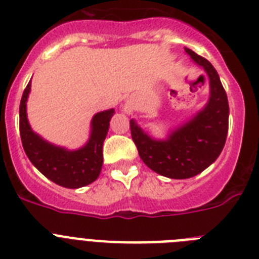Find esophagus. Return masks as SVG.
<instances>
[{"mask_svg":"<svg viewBox=\"0 0 259 259\" xmlns=\"http://www.w3.org/2000/svg\"><path fill=\"white\" fill-rule=\"evenodd\" d=\"M125 110H127V111H131V110H132L131 105H127V106H125Z\"/></svg>","mask_w":259,"mask_h":259,"instance_id":"1","label":"esophagus"}]
</instances>
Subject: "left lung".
Wrapping results in <instances>:
<instances>
[{"label": "left lung", "mask_w": 259, "mask_h": 259, "mask_svg": "<svg viewBox=\"0 0 259 259\" xmlns=\"http://www.w3.org/2000/svg\"><path fill=\"white\" fill-rule=\"evenodd\" d=\"M191 58L202 66L210 80V100L188 123L171 132L167 140H153L130 122L132 140L150 170L170 179H188L202 172L219 157L228 132L230 107L219 75L206 58L185 48Z\"/></svg>", "instance_id": "left-lung-1"}]
</instances>
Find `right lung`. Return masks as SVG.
Wrapping results in <instances>:
<instances>
[{
	"mask_svg": "<svg viewBox=\"0 0 259 259\" xmlns=\"http://www.w3.org/2000/svg\"><path fill=\"white\" fill-rule=\"evenodd\" d=\"M31 81L23 92L19 106V130L23 149L32 164L53 183L76 189L88 185L98 178L102 168V144L109 131L114 110L96 114L92 119V134L89 141L77 150H66L42 140L32 131L27 119V98Z\"/></svg>",
	"mask_w": 259,
	"mask_h": 259,
	"instance_id": "1",
	"label": "right lung"
}]
</instances>
